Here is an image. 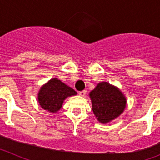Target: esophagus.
<instances>
[{
  "label": "esophagus",
  "instance_id": "34e87169",
  "mask_svg": "<svg viewBox=\"0 0 160 160\" xmlns=\"http://www.w3.org/2000/svg\"><path fill=\"white\" fill-rule=\"evenodd\" d=\"M86 94H87V90H82V91L79 92V95L82 96V97H84Z\"/></svg>",
  "mask_w": 160,
  "mask_h": 160
}]
</instances>
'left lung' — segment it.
Here are the masks:
<instances>
[{
	"instance_id": "8db88e82",
	"label": "left lung",
	"mask_w": 160,
	"mask_h": 160,
	"mask_svg": "<svg viewBox=\"0 0 160 160\" xmlns=\"http://www.w3.org/2000/svg\"><path fill=\"white\" fill-rule=\"evenodd\" d=\"M92 110L102 123L111 122L123 112L127 99L121 90L107 82H102L90 91Z\"/></svg>"
}]
</instances>
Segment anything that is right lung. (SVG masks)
Listing matches in <instances>:
<instances>
[{"instance_id": "obj_1", "label": "right lung", "mask_w": 160, "mask_h": 160, "mask_svg": "<svg viewBox=\"0 0 160 160\" xmlns=\"http://www.w3.org/2000/svg\"><path fill=\"white\" fill-rule=\"evenodd\" d=\"M76 94L77 92L73 89L66 86L59 79L53 78L41 87L38 99L42 108L55 113L62 107L63 102L66 98Z\"/></svg>"}]
</instances>
